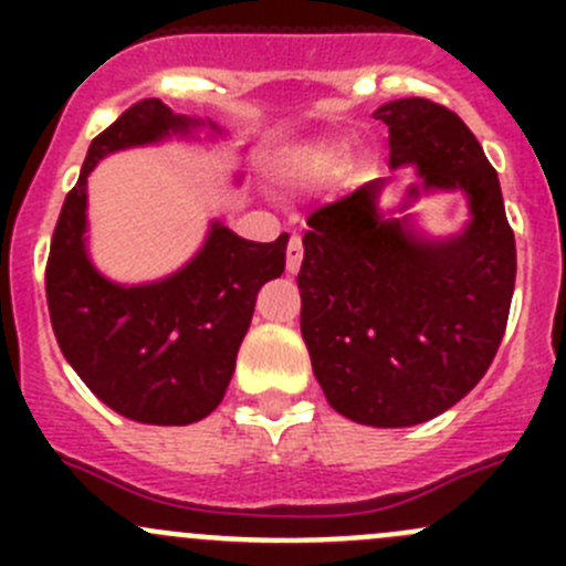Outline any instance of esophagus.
I'll list each match as a JSON object with an SVG mask.
<instances>
[{"instance_id":"obj_1","label":"esophagus","mask_w":566,"mask_h":566,"mask_svg":"<svg viewBox=\"0 0 566 566\" xmlns=\"http://www.w3.org/2000/svg\"><path fill=\"white\" fill-rule=\"evenodd\" d=\"M301 260H304V243L298 235H293L287 243V273H298Z\"/></svg>"}]
</instances>
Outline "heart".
<instances>
[{"label": "heart", "instance_id": "obj_1", "mask_svg": "<svg viewBox=\"0 0 566 566\" xmlns=\"http://www.w3.org/2000/svg\"><path fill=\"white\" fill-rule=\"evenodd\" d=\"M336 156H339V150L334 145H317L312 147L306 161H310V167H328V164L336 161Z\"/></svg>", "mask_w": 566, "mask_h": 566}]
</instances>
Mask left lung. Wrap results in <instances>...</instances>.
Listing matches in <instances>:
<instances>
[{
    "instance_id": "left-lung-1",
    "label": "left lung",
    "mask_w": 566,
    "mask_h": 566,
    "mask_svg": "<svg viewBox=\"0 0 566 566\" xmlns=\"http://www.w3.org/2000/svg\"><path fill=\"white\" fill-rule=\"evenodd\" d=\"M391 169L413 167L397 213L380 210L389 177L315 210L298 273L301 334L325 399L369 427H410L460 402L493 364L515 290V235L499 175L447 106L399 98ZM460 190L469 221L432 239L403 210L424 192Z\"/></svg>"
}]
</instances>
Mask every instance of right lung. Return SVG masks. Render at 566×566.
Instances as JSON below:
<instances>
[{
    "mask_svg": "<svg viewBox=\"0 0 566 566\" xmlns=\"http://www.w3.org/2000/svg\"><path fill=\"white\" fill-rule=\"evenodd\" d=\"M224 136L213 119L175 114L145 98L95 136L82 175L65 197L49 265L51 328L90 391L125 419L182 427L219 408L235 373L238 347L256 293L282 276L287 232L273 243L235 235L219 219L197 254L156 282L119 284L95 268L87 249V177L106 156L164 139Z\"/></svg>",
    "mask_w": 566,
    "mask_h": 566,
    "instance_id": "1",
    "label": "right lung"
}]
</instances>
